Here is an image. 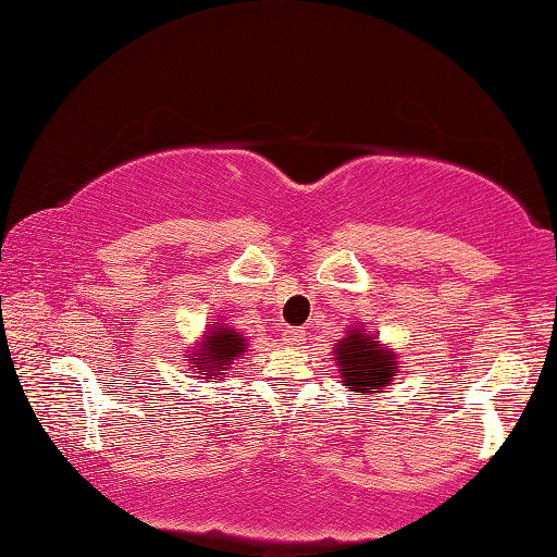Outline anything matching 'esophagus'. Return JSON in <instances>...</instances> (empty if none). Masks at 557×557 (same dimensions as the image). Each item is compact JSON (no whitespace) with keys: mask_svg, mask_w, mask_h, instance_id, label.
<instances>
[{"mask_svg":"<svg viewBox=\"0 0 557 557\" xmlns=\"http://www.w3.org/2000/svg\"><path fill=\"white\" fill-rule=\"evenodd\" d=\"M304 341H306L304 327H288V331L284 333V343L288 345V348H298V345H304Z\"/></svg>","mask_w":557,"mask_h":557,"instance_id":"34e87169","label":"esophagus"}]
</instances>
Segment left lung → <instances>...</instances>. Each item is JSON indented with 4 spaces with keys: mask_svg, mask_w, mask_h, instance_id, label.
Listing matches in <instances>:
<instances>
[{
    "mask_svg": "<svg viewBox=\"0 0 557 557\" xmlns=\"http://www.w3.org/2000/svg\"><path fill=\"white\" fill-rule=\"evenodd\" d=\"M335 368L341 382L355 395H377L397 380L399 355L364 325H350L345 338L335 343Z\"/></svg>",
    "mask_w": 557,
    "mask_h": 557,
    "instance_id": "8db88e82",
    "label": "left lung"
}]
</instances>
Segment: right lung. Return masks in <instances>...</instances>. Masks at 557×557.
<instances>
[{"instance_id":"obj_1","label":"right lung","mask_w":557,"mask_h":557,"mask_svg":"<svg viewBox=\"0 0 557 557\" xmlns=\"http://www.w3.org/2000/svg\"><path fill=\"white\" fill-rule=\"evenodd\" d=\"M249 348L244 335L230 323L216 321L205 327V335L187 348V364L199 380L214 382L232 370V364Z\"/></svg>"}]
</instances>
